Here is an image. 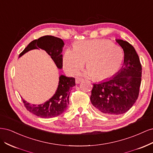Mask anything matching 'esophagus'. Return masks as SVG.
Masks as SVG:
<instances>
[{
  "label": "esophagus",
  "instance_id": "1",
  "mask_svg": "<svg viewBox=\"0 0 153 153\" xmlns=\"http://www.w3.org/2000/svg\"><path fill=\"white\" fill-rule=\"evenodd\" d=\"M83 80L82 79V78H76V79H75V82H76V84H80V83Z\"/></svg>",
  "mask_w": 153,
  "mask_h": 153
}]
</instances>
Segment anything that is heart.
<instances>
[{
	"instance_id": "heart-1",
	"label": "heart",
	"mask_w": 153,
	"mask_h": 153,
	"mask_svg": "<svg viewBox=\"0 0 153 153\" xmlns=\"http://www.w3.org/2000/svg\"><path fill=\"white\" fill-rule=\"evenodd\" d=\"M123 52L119 46L107 39H94L78 41L73 48H68L62 57L63 67L71 75L76 74L87 61L85 74L95 80L114 75L121 66Z\"/></svg>"
}]
</instances>
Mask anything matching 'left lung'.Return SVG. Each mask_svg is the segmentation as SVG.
Wrapping results in <instances>:
<instances>
[{
	"instance_id": "obj_1",
	"label": "left lung",
	"mask_w": 153,
	"mask_h": 153,
	"mask_svg": "<svg viewBox=\"0 0 153 153\" xmlns=\"http://www.w3.org/2000/svg\"><path fill=\"white\" fill-rule=\"evenodd\" d=\"M124 51V63L115 76L94 84L91 101L99 112L107 116L126 113L136 102L141 84L142 66L133 46L116 39Z\"/></svg>"
}]
</instances>
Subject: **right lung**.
<instances>
[{
  "instance_id": "right-lung-1",
  "label": "right lung",
  "mask_w": 153,
  "mask_h": 153,
  "mask_svg": "<svg viewBox=\"0 0 153 153\" xmlns=\"http://www.w3.org/2000/svg\"><path fill=\"white\" fill-rule=\"evenodd\" d=\"M64 41L57 37L45 36L38 39H35L27 45L20 53L19 57L29 51L33 49L41 48L50 55L51 58L58 68H62V48ZM75 85V79L73 77L64 75L59 76L57 89L54 95L48 101L41 105H30L22 99L25 107L30 112L42 118H51L57 117L62 114L68 108L69 96L71 88Z\"/></svg>"
}]
</instances>
